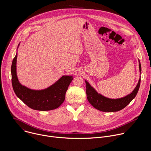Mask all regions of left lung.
Instances as JSON below:
<instances>
[{
    "instance_id": "8db88e82",
    "label": "left lung",
    "mask_w": 151,
    "mask_h": 151,
    "mask_svg": "<svg viewBox=\"0 0 151 151\" xmlns=\"http://www.w3.org/2000/svg\"><path fill=\"white\" fill-rule=\"evenodd\" d=\"M139 70L141 72V64L139 61ZM86 83V93L88 101L90 104L95 107L96 109L102 111V112H117L122 110L132 100L136 97L137 92L139 91L140 85V79H139V82L133 91V92L127 95V96L117 99H111L106 98L97 92L91 87L90 83L85 81Z\"/></svg>"
}]
</instances>
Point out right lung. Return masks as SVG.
Returning a JSON list of instances; mask_svg holds the SVG:
<instances>
[{"label":"right lung","mask_w":151,"mask_h":151,"mask_svg":"<svg viewBox=\"0 0 151 151\" xmlns=\"http://www.w3.org/2000/svg\"><path fill=\"white\" fill-rule=\"evenodd\" d=\"M17 53L11 66L12 85L17 96L31 109L37 111H50L58 107L65 99L66 93L73 80L71 76H63L51 87L42 90H30L21 85L16 72Z\"/></svg>","instance_id":"1"}]
</instances>
